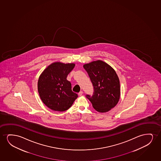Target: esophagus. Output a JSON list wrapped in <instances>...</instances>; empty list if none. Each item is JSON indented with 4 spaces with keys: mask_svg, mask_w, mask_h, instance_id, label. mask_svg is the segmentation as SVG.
Returning a JSON list of instances; mask_svg holds the SVG:
<instances>
[{
    "mask_svg": "<svg viewBox=\"0 0 161 161\" xmlns=\"http://www.w3.org/2000/svg\"><path fill=\"white\" fill-rule=\"evenodd\" d=\"M82 94H83V92H82V91H80V92L78 93V95H79V96H81L82 95Z\"/></svg>",
    "mask_w": 161,
    "mask_h": 161,
    "instance_id": "34e87169",
    "label": "esophagus"
}]
</instances>
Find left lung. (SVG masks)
<instances>
[{
  "mask_svg": "<svg viewBox=\"0 0 161 161\" xmlns=\"http://www.w3.org/2000/svg\"><path fill=\"white\" fill-rule=\"evenodd\" d=\"M93 86V95L86 97L95 110L100 113L108 112L119 101L120 95V82L117 73L108 64L97 60L85 64Z\"/></svg>",
  "mask_w": 161,
  "mask_h": 161,
  "instance_id": "1",
  "label": "left lung"
}]
</instances>
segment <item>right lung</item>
<instances>
[{"instance_id": "add662e5", "label": "right lung", "mask_w": 161, "mask_h": 161, "mask_svg": "<svg viewBox=\"0 0 161 161\" xmlns=\"http://www.w3.org/2000/svg\"><path fill=\"white\" fill-rule=\"evenodd\" d=\"M74 63L55 62L40 75L38 91L43 103L52 110L64 112L72 106L78 96L71 90L67 76L75 67Z\"/></svg>"}]
</instances>
